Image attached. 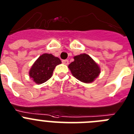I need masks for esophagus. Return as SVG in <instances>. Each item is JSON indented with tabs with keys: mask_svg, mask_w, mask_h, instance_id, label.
Returning a JSON list of instances; mask_svg holds the SVG:
<instances>
[{
	"mask_svg": "<svg viewBox=\"0 0 134 134\" xmlns=\"http://www.w3.org/2000/svg\"><path fill=\"white\" fill-rule=\"evenodd\" d=\"M62 63L65 65H68L69 64V60L67 59H65V60H62Z\"/></svg>",
	"mask_w": 134,
	"mask_h": 134,
	"instance_id": "1",
	"label": "esophagus"
}]
</instances>
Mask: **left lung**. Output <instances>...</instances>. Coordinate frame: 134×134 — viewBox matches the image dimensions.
Returning a JSON list of instances; mask_svg holds the SVG:
<instances>
[{"instance_id": "obj_1", "label": "left lung", "mask_w": 134, "mask_h": 134, "mask_svg": "<svg viewBox=\"0 0 134 134\" xmlns=\"http://www.w3.org/2000/svg\"><path fill=\"white\" fill-rule=\"evenodd\" d=\"M74 61L69 65L72 75L83 83H91L99 75V66L88 54H81L75 56Z\"/></svg>"}]
</instances>
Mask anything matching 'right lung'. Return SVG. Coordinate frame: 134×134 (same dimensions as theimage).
Instances as JSON below:
<instances>
[{
  "label": "right lung",
  "instance_id": "add662e5",
  "mask_svg": "<svg viewBox=\"0 0 134 134\" xmlns=\"http://www.w3.org/2000/svg\"><path fill=\"white\" fill-rule=\"evenodd\" d=\"M61 63L60 59L51 54H42L35 61L29 71V75L37 84H41L49 80L57 65Z\"/></svg>",
  "mask_w": 134,
  "mask_h": 134
}]
</instances>
